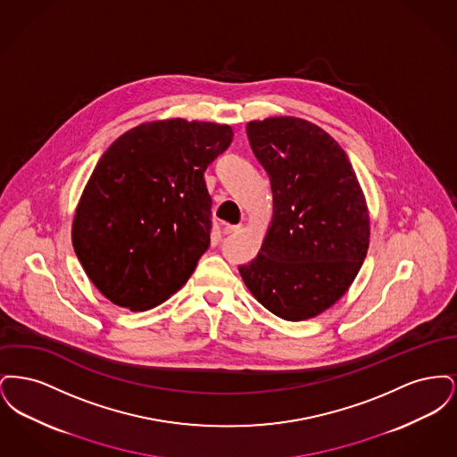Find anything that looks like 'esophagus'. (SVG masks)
<instances>
[{
  "instance_id": "34e87169",
  "label": "esophagus",
  "mask_w": 457,
  "mask_h": 457,
  "mask_svg": "<svg viewBox=\"0 0 457 457\" xmlns=\"http://www.w3.org/2000/svg\"><path fill=\"white\" fill-rule=\"evenodd\" d=\"M238 231H241V224H224L222 226L224 235H233V233H238Z\"/></svg>"
}]
</instances>
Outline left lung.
<instances>
[{"label": "left lung", "mask_w": 457, "mask_h": 457, "mask_svg": "<svg viewBox=\"0 0 457 457\" xmlns=\"http://www.w3.org/2000/svg\"><path fill=\"white\" fill-rule=\"evenodd\" d=\"M269 174L272 219L259 255L239 274L269 312L289 322L313 319L349 289L370 245L365 194L343 147L295 116L246 125Z\"/></svg>", "instance_id": "left-lung-1"}]
</instances>
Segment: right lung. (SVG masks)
Segmentation results:
<instances>
[{
    "label": "right lung",
    "mask_w": 457,
    "mask_h": 457,
    "mask_svg": "<svg viewBox=\"0 0 457 457\" xmlns=\"http://www.w3.org/2000/svg\"><path fill=\"white\" fill-rule=\"evenodd\" d=\"M233 129L183 118L118 137L88 178L71 222L73 250L111 303L144 312L166 302L211 243L204 173Z\"/></svg>",
    "instance_id": "1"
}]
</instances>
